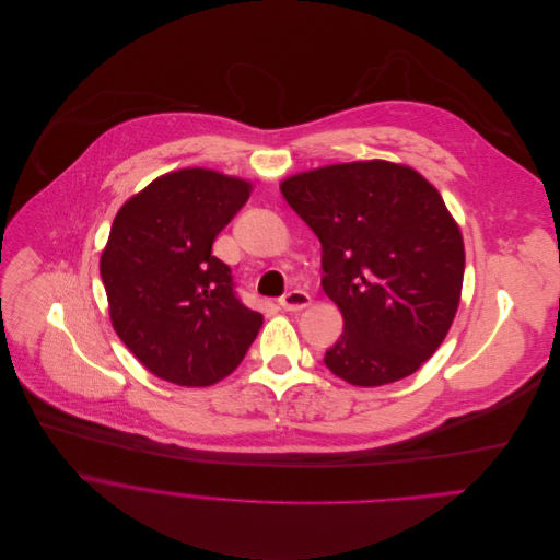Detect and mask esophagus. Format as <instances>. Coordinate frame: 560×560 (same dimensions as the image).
<instances>
[{"label": "esophagus", "mask_w": 560, "mask_h": 560, "mask_svg": "<svg viewBox=\"0 0 560 560\" xmlns=\"http://www.w3.org/2000/svg\"><path fill=\"white\" fill-rule=\"evenodd\" d=\"M280 306H282L284 311H291V313L304 311L306 306H311V295H308L306 291H300V289L289 291L287 295L280 298Z\"/></svg>", "instance_id": "1"}]
</instances>
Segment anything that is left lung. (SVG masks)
Instances as JSON below:
<instances>
[{"mask_svg": "<svg viewBox=\"0 0 560 560\" xmlns=\"http://www.w3.org/2000/svg\"><path fill=\"white\" fill-rule=\"evenodd\" d=\"M282 196L319 237L325 295L345 329L325 366L353 386L416 373L455 319L466 252L438 189L390 161H353L287 178Z\"/></svg>", "mask_w": 560, "mask_h": 560, "instance_id": "8db88e82", "label": "left lung"}]
</instances>
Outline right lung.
Segmentation results:
<instances>
[{
    "label": "right lung",
    "mask_w": 560,
    "mask_h": 560,
    "mask_svg": "<svg viewBox=\"0 0 560 560\" xmlns=\"http://www.w3.org/2000/svg\"><path fill=\"white\" fill-rule=\"evenodd\" d=\"M252 185L213 170L163 174L118 211L101 256L109 317L161 380L211 386L231 375L262 315L243 306L233 271L211 254Z\"/></svg>",
    "instance_id": "add662e5"
}]
</instances>
